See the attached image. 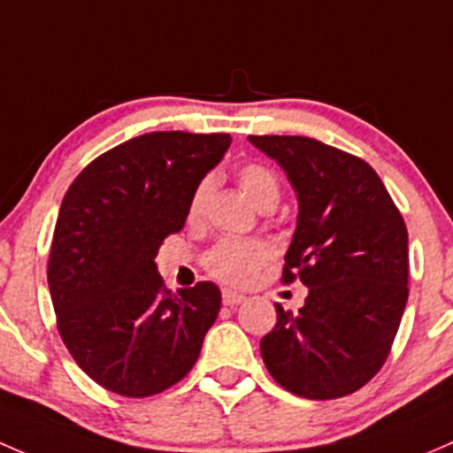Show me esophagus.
Returning <instances> with one entry per match:
<instances>
[{
    "instance_id": "1",
    "label": "esophagus",
    "mask_w": 453,
    "mask_h": 453,
    "mask_svg": "<svg viewBox=\"0 0 453 453\" xmlns=\"http://www.w3.org/2000/svg\"><path fill=\"white\" fill-rule=\"evenodd\" d=\"M244 301H246V296L240 295V292H233V290L222 292V303H225V305H228V307L240 305V303H244Z\"/></svg>"
}]
</instances>
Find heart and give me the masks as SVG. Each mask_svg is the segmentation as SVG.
<instances>
[{"instance_id": "1", "label": "heart", "mask_w": 453, "mask_h": 453, "mask_svg": "<svg viewBox=\"0 0 453 453\" xmlns=\"http://www.w3.org/2000/svg\"><path fill=\"white\" fill-rule=\"evenodd\" d=\"M237 183L242 194L250 200L257 209L274 207L279 203V180L273 172L261 163H246L237 172ZM213 192V180H200L189 200L188 216L196 222L207 211L209 198ZM273 259V246L264 240H228L218 242L207 255H204V268L211 277L220 279L228 286H249L255 281L259 270Z\"/></svg>"}]
</instances>
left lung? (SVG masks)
I'll return each instance as SVG.
<instances>
[{"mask_svg": "<svg viewBox=\"0 0 453 453\" xmlns=\"http://www.w3.org/2000/svg\"><path fill=\"white\" fill-rule=\"evenodd\" d=\"M286 170L298 196V222L283 283L310 288L292 314L261 338L273 380L305 399H338L384 366L408 301V228L377 172L298 134H250Z\"/></svg>", "mask_w": 453, "mask_h": 453, "instance_id": "1", "label": "left lung"}]
</instances>
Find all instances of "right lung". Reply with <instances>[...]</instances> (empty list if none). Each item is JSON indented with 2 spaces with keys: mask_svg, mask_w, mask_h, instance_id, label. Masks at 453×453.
Listing matches in <instances>:
<instances>
[{
  "mask_svg": "<svg viewBox=\"0 0 453 453\" xmlns=\"http://www.w3.org/2000/svg\"><path fill=\"white\" fill-rule=\"evenodd\" d=\"M228 146L226 133L142 134L93 158L65 194L48 261L56 327L76 365L111 393L152 397L198 360L220 290L198 281L172 295L155 257Z\"/></svg>",
  "mask_w": 453,
  "mask_h": 453,
  "instance_id": "right-lung-1",
  "label": "right lung"
}]
</instances>
